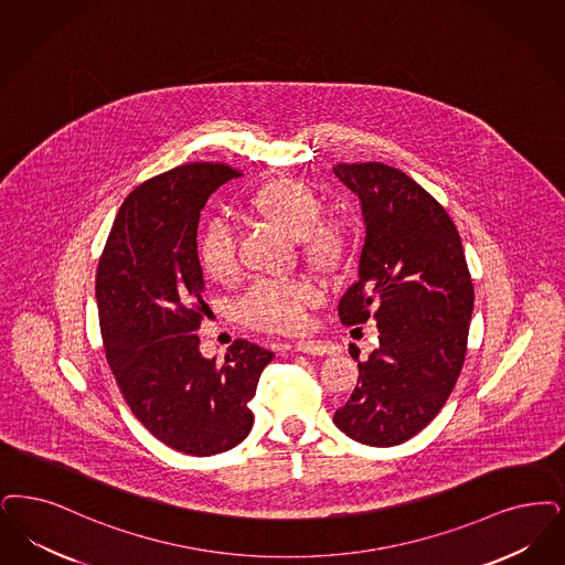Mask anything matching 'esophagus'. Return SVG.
<instances>
[{"mask_svg":"<svg viewBox=\"0 0 565 565\" xmlns=\"http://www.w3.org/2000/svg\"><path fill=\"white\" fill-rule=\"evenodd\" d=\"M294 351L298 353H307V355H317V358H323V355H330L332 349L319 340H307V342H296L294 344Z\"/></svg>","mask_w":565,"mask_h":565,"instance_id":"1","label":"esophagus"}]
</instances>
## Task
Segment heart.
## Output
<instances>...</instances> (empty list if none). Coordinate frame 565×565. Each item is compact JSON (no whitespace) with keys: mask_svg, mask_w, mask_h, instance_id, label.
Wrapping results in <instances>:
<instances>
[{"mask_svg":"<svg viewBox=\"0 0 565 565\" xmlns=\"http://www.w3.org/2000/svg\"><path fill=\"white\" fill-rule=\"evenodd\" d=\"M249 207L260 218L284 228L300 239L307 258L330 267L347 246V228L340 221L321 218V202L316 191L296 179H277L260 186ZM200 265L214 281H228L237 273V252L233 231L221 218L203 226L200 237ZM319 300V288L311 279L296 277L281 281H258L237 302V317L256 330L294 332L305 326L307 311Z\"/></svg>","mask_w":565,"mask_h":565,"instance_id":"heart-1","label":"heart"}]
</instances>
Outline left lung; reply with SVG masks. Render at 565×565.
<instances>
[{
	"instance_id": "obj_1",
	"label": "left lung",
	"mask_w": 565,
	"mask_h": 565,
	"mask_svg": "<svg viewBox=\"0 0 565 565\" xmlns=\"http://www.w3.org/2000/svg\"><path fill=\"white\" fill-rule=\"evenodd\" d=\"M362 202L365 242L358 281L342 294L340 321L376 319L379 347L334 425L365 446H397L425 429L460 376L473 284L444 205L397 168L337 163ZM358 360V358H355Z\"/></svg>"
}]
</instances>
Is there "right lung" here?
<instances>
[{
    "mask_svg": "<svg viewBox=\"0 0 565 565\" xmlns=\"http://www.w3.org/2000/svg\"><path fill=\"white\" fill-rule=\"evenodd\" d=\"M239 177L226 163H186L124 200L98 260L100 334L117 386L142 427L172 450L212 456L248 437V402L271 351L235 340L225 363L195 334L207 305L198 225L207 198Z\"/></svg>",
    "mask_w": 565,
    "mask_h": 565,
    "instance_id": "1",
    "label": "right lung"
}]
</instances>
